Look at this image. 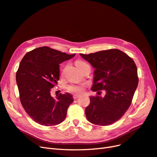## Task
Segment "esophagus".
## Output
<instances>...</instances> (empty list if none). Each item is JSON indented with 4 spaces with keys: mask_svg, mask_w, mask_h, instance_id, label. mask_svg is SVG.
<instances>
[{
    "mask_svg": "<svg viewBox=\"0 0 157 157\" xmlns=\"http://www.w3.org/2000/svg\"><path fill=\"white\" fill-rule=\"evenodd\" d=\"M79 97H80V95H78V94H74L73 95V99H77V98H78Z\"/></svg>",
    "mask_w": 157,
    "mask_h": 157,
    "instance_id": "1",
    "label": "esophagus"
}]
</instances>
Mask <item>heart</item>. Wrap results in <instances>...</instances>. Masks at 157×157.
<instances>
[{"label":"heart","instance_id":"obj_1","mask_svg":"<svg viewBox=\"0 0 157 157\" xmlns=\"http://www.w3.org/2000/svg\"><path fill=\"white\" fill-rule=\"evenodd\" d=\"M84 64H86V63L82 61H77L76 62V66L78 68H80ZM85 86L86 84H71L67 85L66 88L70 92L81 94L84 91Z\"/></svg>","mask_w":157,"mask_h":157}]
</instances>
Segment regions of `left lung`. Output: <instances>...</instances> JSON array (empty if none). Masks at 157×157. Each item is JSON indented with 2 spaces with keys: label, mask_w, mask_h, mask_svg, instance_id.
Here are the masks:
<instances>
[{
  "label": "left lung",
  "mask_w": 157,
  "mask_h": 157,
  "mask_svg": "<svg viewBox=\"0 0 157 157\" xmlns=\"http://www.w3.org/2000/svg\"><path fill=\"white\" fill-rule=\"evenodd\" d=\"M80 56L95 69L91 90L106 91L104 97H90L86 116L90 122L97 125H112L125 114L132 102L138 84L136 64L119 49L80 54Z\"/></svg>",
  "instance_id": "1"
}]
</instances>
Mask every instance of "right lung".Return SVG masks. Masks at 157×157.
I'll list each match as a JSON object with an SVG mask.
<instances>
[{
    "label": "right lung",
    "instance_id": "obj_1",
    "mask_svg": "<svg viewBox=\"0 0 157 157\" xmlns=\"http://www.w3.org/2000/svg\"><path fill=\"white\" fill-rule=\"evenodd\" d=\"M48 47L27 52L16 73L19 98L26 112L36 123L56 125L66 117L73 102L72 95L60 94L54 98L51 90L60 77L59 64L74 57Z\"/></svg>",
    "mask_w": 157,
    "mask_h": 157
}]
</instances>
